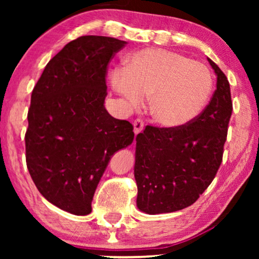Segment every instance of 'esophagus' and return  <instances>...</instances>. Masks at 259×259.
<instances>
[{"mask_svg": "<svg viewBox=\"0 0 259 259\" xmlns=\"http://www.w3.org/2000/svg\"><path fill=\"white\" fill-rule=\"evenodd\" d=\"M133 128H134V133L138 134L140 133L144 128V121L141 119H136L133 122Z\"/></svg>", "mask_w": 259, "mask_h": 259, "instance_id": "obj_1", "label": "esophagus"}]
</instances>
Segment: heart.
Segmentation results:
<instances>
[{
  "mask_svg": "<svg viewBox=\"0 0 259 259\" xmlns=\"http://www.w3.org/2000/svg\"><path fill=\"white\" fill-rule=\"evenodd\" d=\"M111 84L131 108L151 97L150 109L159 125L178 128L193 121L213 90L210 69L180 53L145 48L133 53L126 68L112 70Z\"/></svg>",
  "mask_w": 259,
  "mask_h": 259,
  "instance_id": "heart-1",
  "label": "heart"
}]
</instances>
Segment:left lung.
I'll return each mask as SVG.
<instances>
[{
    "label": "left lung",
    "instance_id": "left-lung-1",
    "mask_svg": "<svg viewBox=\"0 0 259 259\" xmlns=\"http://www.w3.org/2000/svg\"><path fill=\"white\" fill-rule=\"evenodd\" d=\"M207 61L217 75V90L201 114L178 128L146 126L136 138L137 206L145 213H168L192 205L222 164L231 92L225 74Z\"/></svg>",
    "mask_w": 259,
    "mask_h": 259
}]
</instances>
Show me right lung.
Segmentation results:
<instances>
[{"label": "right lung", "mask_w": 259, "mask_h": 259, "mask_svg": "<svg viewBox=\"0 0 259 259\" xmlns=\"http://www.w3.org/2000/svg\"><path fill=\"white\" fill-rule=\"evenodd\" d=\"M126 41L86 35L67 44L31 93L26 161L40 193L75 215L92 200L112 155L133 143L132 123L105 108L106 70Z\"/></svg>", "instance_id": "right-lung-1"}]
</instances>
